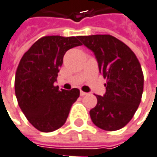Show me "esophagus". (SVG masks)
<instances>
[{"label": "esophagus", "instance_id": "1", "mask_svg": "<svg viewBox=\"0 0 157 157\" xmlns=\"http://www.w3.org/2000/svg\"><path fill=\"white\" fill-rule=\"evenodd\" d=\"M86 94H87V93H84V92H82V91H81V92H80V95H81V96H84V95H86Z\"/></svg>", "mask_w": 157, "mask_h": 157}]
</instances>
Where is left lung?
<instances>
[{
    "instance_id": "8db88e82",
    "label": "left lung",
    "mask_w": 157,
    "mask_h": 157,
    "mask_svg": "<svg viewBox=\"0 0 157 157\" xmlns=\"http://www.w3.org/2000/svg\"><path fill=\"white\" fill-rule=\"evenodd\" d=\"M78 38L93 51L100 73L107 78L106 93L96 95L97 104L90 110L91 119L103 130L121 129L133 118L141 101L144 75L139 61L126 44L110 35Z\"/></svg>"
}]
</instances>
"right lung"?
Segmentation results:
<instances>
[{
    "mask_svg": "<svg viewBox=\"0 0 157 157\" xmlns=\"http://www.w3.org/2000/svg\"><path fill=\"white\" fill-rule=\"evenodd\" d=\"M78 36H47L36 41L22 56L15 75L19 106L36 129L52 132L66 121L80 91L54 86L67 50L81 46Z\"/></svg>",
    "mask_w": 157,
    "mask_h": 157,
    "instance_id": "add662e5",
    "label": "right lung"
}]
</instances>
